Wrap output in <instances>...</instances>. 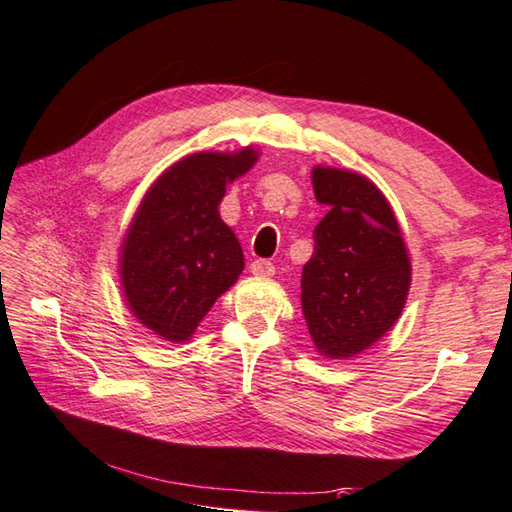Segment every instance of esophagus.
Instances as JSON below:
<instances>
[{"label": "esophagus", "mask_w": 512, "mask_h": 512, "mask_svg": "<svg viewBox=\"0 0 512 512\" xmlns=\"http://www.w3.org/2000/svg\"><path fill=\"white\" fill-rule=\"evenodd\" d=\"M250 273H253L255 277H273L275 266L266 262V259H255V262L250 264Z\"/></svg>", "instance_id": "esophagus-1"}]
</instances>
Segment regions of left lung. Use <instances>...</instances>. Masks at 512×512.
<instances>
[{
	"label": "left lung",
	"instance_id": "obj_1",
	"mask_svg": "<svg viewBox=\"0 0 512 512\" xmlns=\"http://www.w3.org/2000/svg\"><path fill=\"white\" fill-rule=\"evenodd\" d=\"M310 177L328 213L302 273V313L319 355L350 359L397 324L413 268L393 208L368 177L333 166Z\"/></svg>",
	"mask_w": 512,
	"mask_h": 512
}]
</instances>
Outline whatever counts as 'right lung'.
I'll list each match as a JSON object with an SVG mask.
<instances>
[{
    "label": "right lung",
    "instance_id": "right-lung-1",
    "mask_svg": "<svg viewBox=\"0 0 512 512\" xmlns=\"http://www.w3.org/2000/svg\"><path fill=\"white\" fill-rule=\"evenodd\" d=\"M257 159L253 146L193 153L168 166L137 206L119 248V282L130 313L159 339L188 342L242 275V246L219 204Z\"/></svg>",
    "mask_w": 512,
    "mask_h": 512
}]
</instances>
